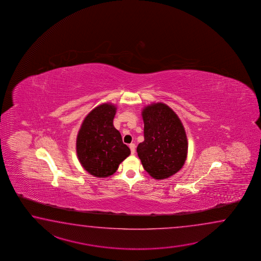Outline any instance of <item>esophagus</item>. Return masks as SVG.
Here are the masks:
<instances>
[{"label":"esophagus","mask_w":261,"mask_h":261,"mask_svg":"<svg viewBox=\"0 0 261 261\" xmlns=\"http://www.w3.org/2000/svg\"><path fill=\"white\" fill-rule=\"evenodd\" d=\"M129 148H130V152H132V154H133V155H134V153H135V144H129Z\"/></svg>","instance_id":"34e87169"}]
</instances>
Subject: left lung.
<instances>
[{
	"label": "left lung",
	"mask_w": 261,
	"mask_h": 261,
	"mask_svg": "<svg viewBox=\"0 0 261 261\" xmlns=\"http://www.w3.org/2000/svg\"><path fill=\"white\" fill-rule=\"evenodd\" d=\"M142 116L144 141L137 146L139 159L152 177H170L184 166L188 155L183 124L172 108L162 102L144 107Z\"/></svg>",
	"instance_id": "obj_1"
}]
</instances>
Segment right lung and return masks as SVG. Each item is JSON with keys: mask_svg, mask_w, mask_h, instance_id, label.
Listing matches in <instances>:
<instances>
[{"mask_svg": "<svg viewBox=\"0 0 261 261\" xmlns=\"http://www.w3.org/2000/svg\"><path fill=\"white\" fill-rule=\"evenodd\" d=\"M117 107L102 103L85 117L76 138V154L81 165L96 177L106 178L117 172L130 154L121 134L114 127Z\"/></svg>", "mask_w": 261, "mask_h": 261, "instance_id": "right-lung-1", "label": "right lung"}]
</instances>
